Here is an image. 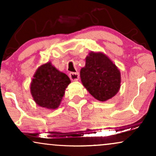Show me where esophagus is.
Returning a JSON list of instances; mask_svg holds the SVG:
<instances>
[{
    "label": "esophagus",
    "instance_id": "1",
    "mask_svg": "<svg viewBox=\"0 0 156 156\" xmlns=\"http://www.w3.org/2000/svg\"><path fill=\"white\" fill-rule=\"evenodd\" d=\"M69 77L72 80H78L79 79V73H70Z\"/></svg>",
    "mask_w": 156,
    "mask_h": 156
}]
</instances>
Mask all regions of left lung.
<instances>
[{"label":"left lung","mask_w":156,"mask_h":156,"mask_svg":"<svg viewBox=\"0 0 156 156\" xmlns=\"http://www.w3.org/2000/svg\"><path fill=\"white\" fill-rule=\"evenodd\" d=\"M81 82L98 101L112 98L119 92L121 73L110 58L101 52H90L86 57L85 67L80 72Z\"/></svg>","instance_id":"obj_1"}]
</instances>
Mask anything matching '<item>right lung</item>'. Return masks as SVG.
I'll use <instances>...</instances> for the list:
<instances>
[{
	"label": "right lung",
	"instance_id": "add662e5",
	"mask_svg": "<svg viewBox=\"0 0 156 156\" xmlns=\"http://www.w3.org/2000/svg\"><path fill=\"white\" fill-rule=\"evenodd\" d=\"M70 79L51 62L42 64L37 69L31 83V94L39 106L54 110L58 108Z\"/></svg>",
	"mask_w": 156,
	"mask_h": 156
}]
</instances>
